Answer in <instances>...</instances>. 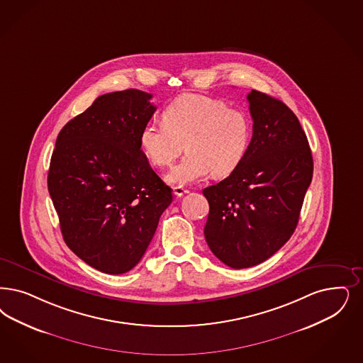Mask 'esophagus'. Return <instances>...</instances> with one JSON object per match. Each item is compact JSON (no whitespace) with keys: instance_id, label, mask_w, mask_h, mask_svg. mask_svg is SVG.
Here are the masks:
<instances>
[{"instance_id":"obj_1","label":"esophagus","mask_w":363,"mask_h":363,"mask_svg":"<svg viewBox=\"0 0 363 363\" xmlns=\"http://www.w3.org/2000/svg\"><path fill=\"white\" fill-rule=\"evenodd\" d=\"M173 193H174V196H177V197H182L184 194L189 193V190L188 189L184 188V186H174Z\"/></svg>"}]
</instances>
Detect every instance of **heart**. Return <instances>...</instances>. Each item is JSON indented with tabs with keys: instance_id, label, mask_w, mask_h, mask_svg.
Listing matches in <instances>:
<instances>
[{
	"instance_id": "1",
	"label": "heart",
	"mask_w": 363,
	"mask_h": 363,
	"mask_svg": "<svg viewBox=\"0 0 363 363\" xmlns=\"http://www.w3.org/2000/svg\"><path fill=\"white\" fill-rule=\"evenodd\" d=\"M252 121L241 108L221 99L186 94L170 101L162 122H147L139 134L140 149L154 166L166 167L184 150L188 154L167 175L169 182L186 185L212 172L230 174L250 149Z\"/></svg>"
}]
</instances>
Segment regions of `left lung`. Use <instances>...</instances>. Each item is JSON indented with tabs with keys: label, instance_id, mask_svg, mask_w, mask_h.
I'll list each match as a JSON object with an SVG mask.
<instances>
[{
	"label": "left lung",
	"instance_id": "8db88e82",
	"mask_svg": "<svg viewBox=\"0 0 363 363\" xmlns=\"http://www.w3.org/2000/svg\"><path fill=\"white\" fill-rule=\"evenodd\" d=\"M250 149L221 182L203 189L209 214L205 240L217 259L241 269L280 250L299 221L313 162L306 133L281 100L252 89Z\"/></svg>",
	"mask_w": 363,
	"mask_h": 363
}]
</instances>
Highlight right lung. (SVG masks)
I'll list each match as a JSON object with an SVG mask.
<instances>
[{
  "instance_id": "right-lung-1",
  "label": "right lung",
  "mask_w": 363,
  "mask_h": 363,
  "mask_svg": "<svg viewBox=\"0 0 363 363\" xmlns=\"http://www.w3.org/2000/svg\"><path fill=\"white\" fill-rule=\"evenodd\" d=\"M151 95H101L64 125L50 158L48 190L68 248L100 272L137 265L172 189L151 169L139 134L155 113Z\"/></svg>"
}]
</instances>
